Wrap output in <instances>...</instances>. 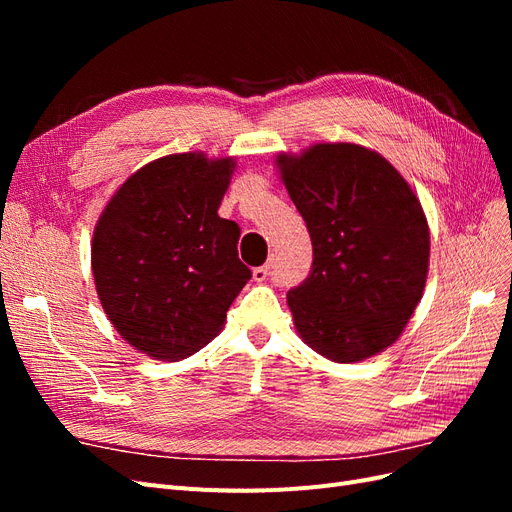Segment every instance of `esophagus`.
Instances as JSON below:
<instances>
[{
    "instance_id": "34e87169",
    "label": "esophagus",
    "mask_w": 512,
    "mask_h": 512,
    "mask_svg": "<svg viewBox=\"0 0 512 512\" xmlns=\"http://www.w3.org/2000/svg\"><path fill=\"white\" fill-rule=\"evenodd\" d=\"M271 267H273V262H267V265L256 267V269H254V280H256V282H265L267 277L271 275Z\"/></svg>"
}]
</instances>
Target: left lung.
Segmentation results:
<instances>
[{"label":"left lung","instance_id":"1","mask_svg":"<svg viewBox=\"0 0 512 512\" xmlns=\"http://www.w3.org/2000/svg\"><path fill=\"white\" fill-rule=\"evenodd\" d=\"M312 237V271L288 290L303 342L335 363L389 348L423 297L429 228L406 179L376 151L320 143L280 156Z\"/></svg>","mask_w":512,"mask_h":512}]
</instances>
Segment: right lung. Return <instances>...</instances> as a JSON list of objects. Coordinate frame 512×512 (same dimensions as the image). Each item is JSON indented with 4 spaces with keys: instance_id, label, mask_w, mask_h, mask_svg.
Listing matches in <instances>:
<instances>
[{
    "instance_id": "1",
    "label": "right lung",
    "mask_w": 512,
    "mask_h": 512,
    "mask_svg": "<svg viewBox=\"0 0 512 512\" xmlns=\"http://www.w3.org/2000/svg\"><path fill=\"white\" fill-rule=\"evenodd\" d=\"M235 160L175 153L143 166L106 205L91 269L119 335L158 361H179L220 333L250 282L237 222L218 215Z\"/></svg>"
}]
</instances>
